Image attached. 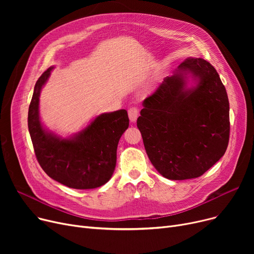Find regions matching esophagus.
I'll return each instance as SVG.
<instances>
[{
  "mask_svg": "<svg viewBox=\"0 0 254 254\" xmlns=\"http://www.w3.org/2000/svg\"><path fill=\"white\" fill-rule=\"evenodd\" d=\"M128 117L131 123H135L138 116H139V109L136 108V107H131V108L128 109Z\"/></svg>",
  "mask_w": 254,
  "mask_h": 254,
  "instance_id": "1",
  "label": "esophagus"
}]
</instances>
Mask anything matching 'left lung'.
<instances>
[{
	"label": "left lung",
	"mask_w": 254,
	"mask_h": 254,
	"mask_svg": "<svg viewBox=\"0 0 254 254\" xmlns=\"http://www.w3.org/2000/svg\"><path fill=\"white\" fill-rule=\"evenodd\" d=\"M137 120L151 164L170 180L202 176L223 156L230 103L210 63L189 58L143 102Z\"/></svg>",
	"instance_id": "obj_1"
}]
</instances>
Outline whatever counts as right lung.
Instances as JSON below:
<instances>
[{"mask_svg":"<svg viewBox=\"0 0 254 254\" xmlns=\"http://www.w3.org/2000/svg\"><path fill=\"white\" fill-rule=\"evenodd\" d=\"M52 69L38 79L29 108L28 126L38 163L50 178L68 188H100L113 175L117 145L129 125L127 112L102 113L77 134L58 136L43 127L39 114L40 92Z\"/></svg>","mask_w":254,"mask_h":254,"instance_id":"obj_1","label":"right lung"}]
</instances>
